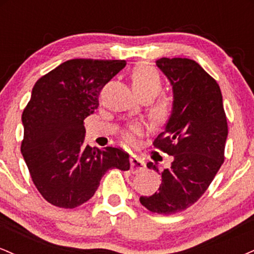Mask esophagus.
I'll list each match as a JSON object with an SVG mask.
<instances>
[{"instance_id": "esophagus-1", "label": "esophagus", "mask_w": 254, "mask_h": 254, "mask_svg": "<svg viewBox=\"0 0 254 254\" xmlns=\"http://www.w3.org/2000/svg\"><path fill=\"white\" fill-rule=\"evenodd\" d=\"M130 166H131V172H132V173H138V172H142L145 170L144 161L138 156L130 157Z\"/></svg>"}]
</instances>
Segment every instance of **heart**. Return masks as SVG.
I'll use <instances>...</instances> for the list:
<instances>
[{"instance_id":"heart-1","label":"heart","mask_w":254,"mask_h":254,"mask_svg":"<svg viewBox=\"0 0 254 254\" xmlns=\"http://www.w3.org/2000/svg\"><path fill=\"white\" fill-rule=\"evenodd\" d=\"M131 80V87L132 90L135 92L137 97H149L150 99L154 98L157 93L160 92L162 86L161 77H160L159 71L154 68L153 65L148 63H138L131 70L130 75ZM154 116L160 119H164L167 117L168 112H170V104L167 100L162 99L159 103L155 105L153 110ZM139 132V127L137 125H132V127H127L124 130L123 137L127 142H131L135 138L136 133Z\"/></svg>"}]
</instances>
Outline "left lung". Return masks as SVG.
Returning a JSON list of instances; mask_svg holds the SVG:
<instances>
[{
	"label": "left lung",
	"mask_w": 254,
	"mask_h": 254,
	"mask_svg": "<svg viewBox=\"0 0 254 254\" xmlns=\"http://www.w3.org/2000/svg\"><path fill=\"white\" fill-rule=\"evenodd\" d=\"M156 65L173 90L171 115L154 145L173 156L171 166L160 172L159 192L139 198L151 212L172 215L199 199L224 160L228 136L221 89L202 66L189 58H160Z\"/></svg>",
	"instance_id": "left-lung-1"
}]
</instances>
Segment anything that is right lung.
Returning <instances> with one entry per match:
<instances>
[{"instance_id":"obj_1","label":"right lung","mask_w":254,"mask_h":254,"mask_svg":"<svg viewBox=\"0 0 254 254\" xmlns=\"http://www.w3.org/2000/svg\"><path fill=\"white\" fill-rule=\"evenodd\" d=\"M125 61L70 60L40 77L22 113L21 153L40 194L72 209L94 196L111 168L127 171L129 154L84 144V119L99 106V93Z\"/></svg>"}]
</instances>
